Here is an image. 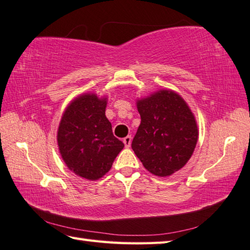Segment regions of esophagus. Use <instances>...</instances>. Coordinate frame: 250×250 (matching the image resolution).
<instances>
[{
  "instance_id": "34e87169",
  "label": "esophagus",
  "mask_w": 250,
  "mask_h": 250,
  "mask_svg": "<svg viewBox=\"0 0 250 250\" xmlns=\"http://www.w3.org/2000/svg\"><path fill=\"white\" fill-rule=\"evenodd\" d=\"M131 142H132V138H131V136H130V135H129V136H125V138L124 139V143H125V147H130Z\"/></svg>"
}]
</instances>
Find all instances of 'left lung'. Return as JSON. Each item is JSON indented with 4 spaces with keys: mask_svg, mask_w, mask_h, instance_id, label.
<instances>
[{
    "mask_svg": "<svg viewBox=\"0 0 250 250\" xmlns=\"http://www.w3.org/2000/svg\"><path fill=\"white\" fill-rule=\"evenodd\" d=\"M138 110L141 125L131 146L144 167L158 177L184 167L196 146L198 130L182 97L159 91L139 101Z\"/></svg>",
    "mask_w": 250,
    "mask_h": 250,
    "instance_id": "1",
    "label": "left lung"
}]
</instances>
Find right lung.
Returning <instances> with one entry per match:
<instances>
[{
  "label": "right lung",
  "mask_w": 250,
  "mask_h": 250,
  "mask_svg": "<svg viewBox=\"0 0 250 250\" xmlns=\"http://www.w3.org/2000/svg\"><path fill=\"white\" fill-rule=\"evenodd\" d=\"M106 100L95 94L79 96L63 112L57 133L67 167L87 180L107 173L125 144L114 136L105 116Z\"/></svg>",
  "instance_id": "obj_1"
}]
</instances>
